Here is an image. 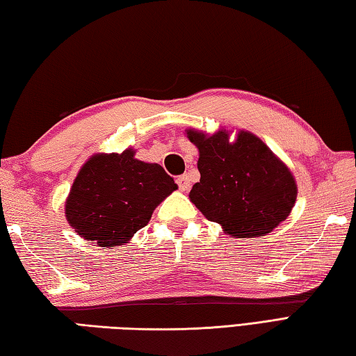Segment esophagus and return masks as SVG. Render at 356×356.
<instances>
[{"instance_id":"34e87169","label":"esophagus","mask_w":356,"mask_h":356,"mask_svg":"<svg viewBox=\"0 0 356 356\" xmlns=\"http://www.w3.org/2000/svg\"><path fill=\"white\" fill-rule=\"evenodd\" d=\"M177 184L179 187V191H187L191 187V179L187 175H181L177 178Z\"/></svg>"}]
</instances>
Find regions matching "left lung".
Returning <instances> with one entry per match:
<instances>
[{"mask_svg": "<svg viewBox=\"0 0 356 356\" xmlns=\"http://www.w3.org/2000/svg\"><path fill=\"white\" fill-rule=\"evenodd\" d=\"M198 147L200 183L191 201L232 237H261L290 216L298 195L291 172L252 133L231 143L226 130L206 136L189 130Z\"/></svg>", "mask_w": 356, "mask_h": 356, "instance_id": "1", "label": "left lung"}]
</instances>
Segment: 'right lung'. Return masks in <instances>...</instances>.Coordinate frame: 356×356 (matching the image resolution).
<instances>
[{
	"label": "right lung",
	"mask_w": 356,
	"mask_h": 356,
	"mask_svg": "<svg viewBox=\"0 0 356 356\" xmlns=\"http://www.w3.org/2000/svg\"><path fill=\"white\" fill-rule=\"evenodd\" d=\"M177 187L163 167L136 159L131 149L95 155L74 179L66 220L92 243L122 245L149 223L155 207Z\"/></svg>",
	"instance_id": "obj_1"
}]
</instances>
